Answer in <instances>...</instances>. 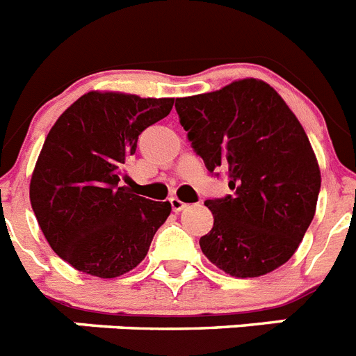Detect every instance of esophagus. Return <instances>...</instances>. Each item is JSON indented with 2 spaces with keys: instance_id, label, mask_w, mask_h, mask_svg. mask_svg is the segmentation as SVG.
<instances>
[{
  "instance_id": "1",
  "label": "esophagus",
  "mask_w": 356,
  "mask_h": 356,
  "mask_svg": "<svg viewBox=\"0 0 356 356\" xmlns=\"http://www.w3.org/2000/svg\"><path fill=\"white\" fill-rule=\"evenodd\" d=\"M170 204H172V210L173 211H181L186 208V202H183L179 197H170Z\"/></svg>"
}]
</instances>
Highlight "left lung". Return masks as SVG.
<instances>
[{
  "instance_id": "1",
  "label": "left lung",
  "mask_w": 356,
  "mask_h": 356,
  "mask_svg": "<svg viewBox=\"0 0 356 356\" xmlns=\"http://www.w3.org/2000/svg\"><path fill=\"white\" fill-rule=\"evenodd\" d=\"M188 141L232 193L204 202L213 228L201 250L232 277H261L288 262L313 220L321 170L302 124L268 83L241 79L175 101Z\"/></svg>"
}]
</instances>
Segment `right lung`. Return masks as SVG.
<instances>
[{"instance_id":"add662e5","label":"right lung","mask_w":356,"mask_h":356,"mask_svg":"<svg viewBox=\"0 0 356 356\" xmlns=\"http://www.w3.org/2000/svg\"><path fill=\"white\" fill-rule=\"evenodd\" d=\"M170 97L88 92L44 139L31 181V204L50 248L83 273L113 279L134 270L168 219V201L121 186L143 130L166 118Z\"/></svg>"}]
</instances>
